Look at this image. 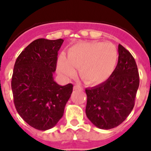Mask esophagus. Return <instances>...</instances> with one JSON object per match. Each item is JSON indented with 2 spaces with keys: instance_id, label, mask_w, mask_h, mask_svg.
I'll use <instances>...</instances> for the list:
<instances>
[{
  "instance_id": "esophagus-1",
  "label": "esophagus",
  "mask_w": 151,
  "mask_h": 151,
  "mask_svg": "<svg viewBox=\"0 0 151 151\" xmlns=\"http://www.w3.org/2000/svg\"><path fill=\"white\" fill-rule=\"evenodd\" d=\"M74 90H82L83 88L81 87L80 85L77 84V85L74 86Z\"/></svg>"
}]
</instances>
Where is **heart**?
<instances>
[{
	"label": "heart",
	"instance_id": "1",
	"mask_svg": "<svg viewBox=\"0 0 151 151\" xmlns=\"http://www.w3.org/2000/svg\"><path fill=\"white\" fill-rule=\"evenodd\" d=\"M118 52L114 44L104 42H80L69 49L68 56L60 55L58 70L62 75L71 77L78 68L80 77L86 84L102 83L114 71Z\"/></svg>",
	"mask_w": 151,
	"mask_h": 151
}]
</instances>
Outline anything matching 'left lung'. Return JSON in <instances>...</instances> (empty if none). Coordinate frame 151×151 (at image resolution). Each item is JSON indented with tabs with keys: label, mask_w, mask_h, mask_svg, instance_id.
Wrapping results in <instances>:
<instances>
[{
	"label": "left lung",
	"mask_w": 151,
	"mask_h": 151,
	"mask_svg": "<svg viewBox=\"0 0 151 151\" xmlns=\"http://www.w3.org/2000/svg\"><path fill=\"white\" fill-rule=\"evenodd\" d=\"M118 52L117 65L111 77L99 86L86 89V114L101 129L114 128L124 121L134 108L139 86L135 59L120 44Z\"/></svg>",
	"instance_id": "obj_1"
}]
</instances>
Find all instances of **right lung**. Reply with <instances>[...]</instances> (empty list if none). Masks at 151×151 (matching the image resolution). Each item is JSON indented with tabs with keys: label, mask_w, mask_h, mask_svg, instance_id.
<instances>
[{
	"label": "right lung",
	"mask_w": 151,
	"mask_h": 151,
	"mask_svg": "<svg viewBox=\"0 0 151 151\" xmlns=\"http://www.w3.org/2000/svg\"><path fill=\"white\" fill-rule=\"evenodd\" d=\"M62 39H37L19 54L14 65L11 87L15 107L29 126L50 129L59 121L73 85L54 81L58 51Z\"/></svg>",
	"instance_id": "obj_1"
}]
</instances>
